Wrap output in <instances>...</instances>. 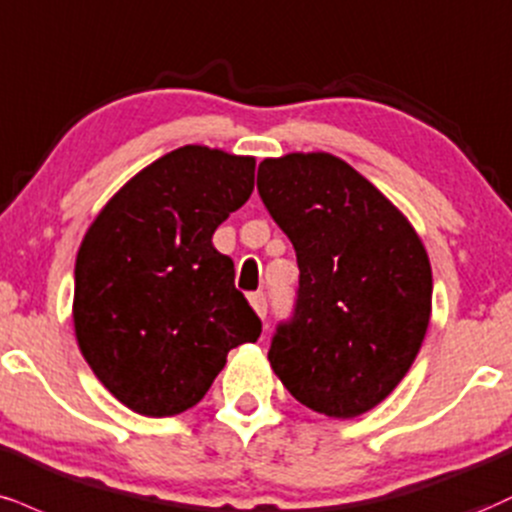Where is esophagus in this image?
Segmentation results:
<instances>
[{
	"label": "esophagus",
	"instance_id": "1",
	"mask_svg": "<svg viewBox=\"0 0 512 512\" xmlns=\"http://www.w3.org/2000/svg\"><path fill=\"white\" fill-rule=\"evenodd\" d=\"M250 305H252V310L257 312V317L260 319L267 317V298H264V293H252Z\"/></svg>",
	"mask_w": 512,
	"mask_h": 512
}]
</instances>
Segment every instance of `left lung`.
I'll use <instances>...</instances> for the list:
<instances>
[{
    "label": "left lung",
    "mask_w": 512,
    "mask_h": 512,
    "mask_svg": "<svg viewBox=\"0 0 512 512\" xmlns=\"http://www.w3.org/2000/svg\"><path fill=\"white\" fill-rule=\"evenodd\" d=\"M257 190L300 267L295 315L269 365L305 408L350 420L379 405L420 353L432 264L400 209L329 152L267 157Z\"/></svg>",
    "instance_id": "8db88e82"
}]
</instances>
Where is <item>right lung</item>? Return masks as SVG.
<instances>
[{
	"label": "right lung",
	"mask_w": 512,
	"mask_h": 512,
	"mask_svg": "<svg viewBox=\"0 0 512 512\" xmlns=\"http://www.w3.org/2000/svg\"><path fill=\"white\" fill-rule=\"evenodd\" d=\"M255 188V157L183 145L100 209L76 257L73 329L104 389L145 417L193 408L226 355L262 334L212 245Z\"/></svg>",
	"instance_id": "obj_1"
}]
</instances>
